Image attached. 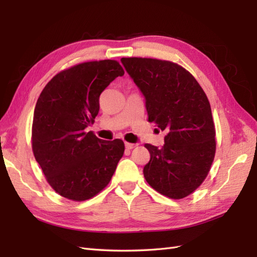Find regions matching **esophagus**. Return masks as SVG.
Instances as JSON below:
<instances>
[{"instance_id": "esophagus-1", "label": "esophagus", "mask_w": 257, "mask_h": 257, "mask_svg": "<svg viewBox=\"0 0 257 257\" xmlns=\"http://www.w3.org/2000/svg\"><path fill=\"white\" fill-rule=\"evenodd\" d=\"M124 146H125V149H128V150H132L136 147L135 144H129V143H124Z\"/></svg>"}]
</instances>
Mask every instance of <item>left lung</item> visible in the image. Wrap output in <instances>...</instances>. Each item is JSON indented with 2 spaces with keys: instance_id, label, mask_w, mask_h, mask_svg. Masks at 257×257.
<instances>
[{
  "instance_id": "obj_1",
  "label": "left lung",
  "mask_w": 257,
  "mask_h": 257,
  "mask_svg": "<svg viewBox=\"0 0 257 257\" xmlns=\"http://www.w3.org/2000/svg\"><path fill=\"white\" fill-rule=\"evenodd\" d=\"M146 99L148 120L166 130L162 148L146 144L150 161L144 176L171 199L198 189L215 155V129L209 99L198 81L179 65L154 58H121Z\"/></svg>"
}]
</instances>
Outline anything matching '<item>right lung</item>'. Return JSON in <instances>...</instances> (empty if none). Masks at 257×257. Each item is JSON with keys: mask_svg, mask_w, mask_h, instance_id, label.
Here are the masks:
<instances>
[{"mask_svg": "<svg viewBox=\"0 0 257 257\" xmlns=\"http://www.w3.org/2000/svg\"><path fill=\"white\" fill-rule=\"evenodd\" d=\"M124 72L111 59L83 63L48 81L38 97L32 127L34 157L58 194L85 201L106 187L124 151L85 129L99 111V96Z\"/></svg>", "mask_w": 257, "mask_h": 257, "instance_id": "1", "label": "right lung"}]
</instances>
